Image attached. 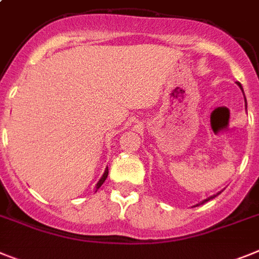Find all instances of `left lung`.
<instances>
[{"instance_id": "1", "label": "left lung", "mask_w": 259, "mask_h": 259, "mask_svg": "<svg viewBox=\"0 0 259 259\" xmlns=\"http://www.w3.org/2000/svg\"><path fill=\"white\" fill-rule=\"evenodd\" d=\"M237 85L240 86V89L242 90V86H241V83H240V82H237ZM242 93H244V90H242ZM244 98H245V94H244ZM246 106H247V105H246V98H245V108H246ZM222 193H223V190H222V191H219L218 194H215V195H212V196H209V198L204 199V200H203V202H200V203H199V204H202V203H204V202H208L209 199H213V198H215V196H218L219 194H222ZM199 204H196V205H199Z\"/></svg>"}]
</instances>
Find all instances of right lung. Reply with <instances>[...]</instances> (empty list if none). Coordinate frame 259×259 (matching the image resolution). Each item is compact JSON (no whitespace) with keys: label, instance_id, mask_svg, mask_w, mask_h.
Wrapping results in <instances>:
<instances>
[{"label":"right lung","instance_id":"add662e5","mask_svg":"<svg viewBox=\"0 0 259 259\" xmlns=\"http://www.w3.org/2000/svg\"><path fill=\"white\" fill-rule=\"evenodd\" d=\"M107 176H108V167H106V169H105V173H103V176L101 177V180H99L98 182H97V185H96V193H97V190H98L99 187L102 186L103 182H105L106 178H107Z\"/></svg>","mask_w":259,"mask_h":259}]
</instances>
